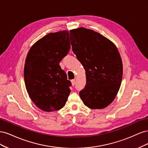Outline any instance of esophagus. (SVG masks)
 <instances>
[{
  "label": "esophagus",
  "mask_w": 148,
  "mask_h": 148,
  "mask_svg": "<svg viewBox=\"0 0 148 148\" xmlns=\"http://www.w3.org/2000/svg\"><path fill=\"white\" fill-rule=\"evenodd\" d=\"M71 84H72L73 86H74V85L75 84V79H72L71 81Z\"/></svg>",
  "instance_id": "obj_1"
}]
</instances>
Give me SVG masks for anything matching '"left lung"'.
Segmentation results:
<instances>
[{
	"mask_svg": "<svg viewBox=\"0 0 148 148\" xmlns=\"http://www.w3.org/2000/svg\"><path fill=\"white\" fill-rule=\"evenodd\" d=\"M70 34L73 52L86 73V84L79 96L89 108L104 109L114 100L122 82L123 64L118 49L92 29L81 27Z\"/></svg>",
	"mask_w": 148,
	"mask_h": 148,
	"instance_id": "8db88e82",
	"label": "left lung"
}]
</instances>
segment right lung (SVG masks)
Instances as JSON below:
<instances>
[{
    "mask_svg": "<svg viewBox=\"0 0 148 148\" xmlns=\"http://www.w3.org/2000/svg\"><path fill=\"white\" fill-rule=\"evenodd\" d=\"M69 32L49 33L31 46L26 58L24 79L34 104L45 112L60 110L65 105L71 82L60 62L70 48Z\"/></svg>",
    "mask_w": 148,
    "mask_h": 148,
    "instance_id": "add662e5",
    "label": "right lung"
}]
</instances>
